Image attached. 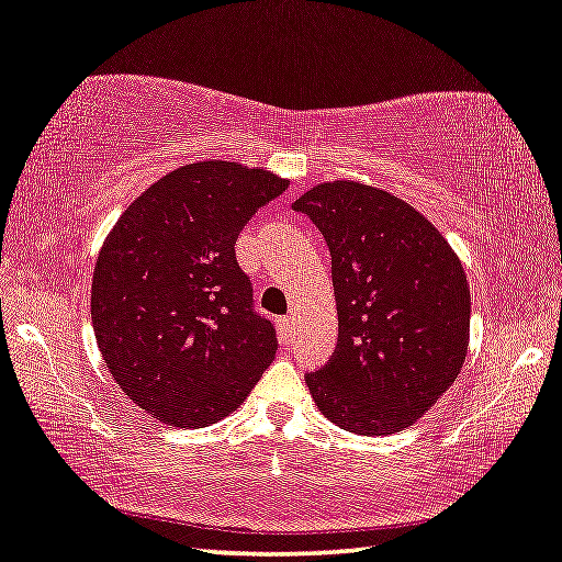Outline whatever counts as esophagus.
Masks as SVG:
<instances>
[{"mask_svg": "<svg viewBox=\"0 0 562 562\" xmlns=\"http://www.w3.org/2000/svg\"><path fill=\"white\" fill-rule=\"evenodd\" d=\"M295 327H297V323H295V317H292V315L278 319V329H280L282 340H292V335H295Z\"/></svg>", "mask_w": 562, "mask_h": 562, "instance_id": "obj_1", "label": "esophagus"}]
</instances>
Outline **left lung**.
I'll use <instances>...</instances> for the list:
<instances>
[{
  "label": "left lung",
  "mask_w": 562,
  "mask_h": 562,
  "mask_svg": "<svg viewBox=\"0 0 562 562\" xmlns=\"http://www.w3.org/2000/svg\"><path fill=\"white\" fill-rule=\"evenodd\" d=\"M333 257L337 347L305 382L327 420L355 435L413 425L456 382L470 337L465 270L420 212L337 180L292 204Z\"/></svg>",
  "instance_id": "obj_1"
}]
</instances>
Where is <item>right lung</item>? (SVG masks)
I'll list each match as a JSON object with an SVG mask.
<instances>
[{"instance_id":"obj_1","label":"right lung","mask_w":562,"mask_h":562,"mask_svg":"<svg viewBox=\"0 0 562 562\" xmlns=\"http://www.w3.org/2000/svg\"><path fill=\"white\" fill-rule=\"evenodd\" d=\"M288 180L237 162L184 165L122 212L92 278V325L132 403L172 427L235 413L278 352L235 257L239 229Z\"/></svg>"}]
</instances>
